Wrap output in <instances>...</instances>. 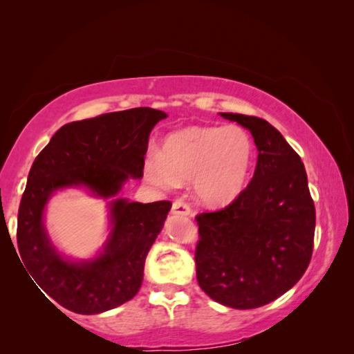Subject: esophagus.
<instances>
[{
  "label": "esophagus",
  "instance_id": "34e87169",
  "mask_svg": "<svg viewBox=\"0 0 354 354\" xmlns=\"http://www.w3.org/2000/svg\"><path fill=\"white\" fill-rule=\"evenodd\" d=\"M171 212L179 214V215H192V209H190L187 201H184L183 198H176L175 201H173Z\"/></svg>",
  "mask_w": 354,
  "mask_h": 354
}]
</instances>
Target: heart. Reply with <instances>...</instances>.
<instances>
[{
    "label": "heart",
    "mask_w": 354,
    "mask_h": 354,
    "mask_svg": "<svg viewBox=\"0 0 354 354\" xmlns=\"http://www.w3.org/2000/svg\"><path fill=\"white\" fill-rule=\"evenodd\" d=\"M256 147L248 131L230 127H187L169 134L160 153L147 154L143 171L160 189L194 184L201 203L227 205L243 190L253 169Z\"/></svg>",
    "instance_id": "heart-1"
}]
</instances>
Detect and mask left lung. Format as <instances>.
<instances>
[{
  "instance_id": "obj_1",
  "label": "left lung",
  "mask_w": 354,
  "mask_h": 354,
  "mask_svg": "<svg viewBox=\"0 0 354 354\" xmlns=\"http://www.w3.org/2000/svg\"><path fill=\"white\" fill-rule=\"evenodd\" d=\"M250 129L257 162L230 205L196 215V279L220 304L254 309L283 295L313 257L315 206L301 158L259 117L221 112Z\"/></svg>"
}]
</instances>
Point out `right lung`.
<instances>
[{"mask_svg":"<svg viewBox=\"0 0 354 354\" xmlns=\"http://www.w3.org/2000/svg\"><path fill=\"white\" fill-rule=\"evenodd\" d=\"M165 117V112L151 107H134L64 124L29 170L15 253H20L19 261L36 281L35 287L71 313H104L139 292L147 254L171 203L113 201V227L104 253L91 262L73 263L64 261L48 241L41 223L46 201L53 192L68 185H86L109 198L129 175L142 178L149 133Z\"/></svg>","mask_w":354,"mask_h":354,"instance_id":"1","label":"right lung"}]
</instances>
